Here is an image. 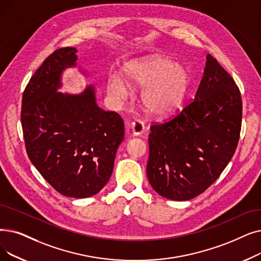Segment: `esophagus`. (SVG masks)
<instances>
[{
	"label": "esophagus",
	"mask_w": 261,
	"mask_h": 261,
	"mask_svg": "<svg viewBox=\"0 0 261 261\" xmlns=\"http://www.w3.org/2000/svg\"><path fill=\"white\" fill-rule=\"evenodd\" d=\"M131 129H132V133L134 135H141L145 131L144 121L141 119H135L131 123Z\"/></svg>",
	"instance_id": "34e87169"
}]
</instances>
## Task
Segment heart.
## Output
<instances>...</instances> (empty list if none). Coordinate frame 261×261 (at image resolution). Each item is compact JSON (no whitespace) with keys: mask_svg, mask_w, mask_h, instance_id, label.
<instances>
[{"mask_svg":"<svg viewBox=\"0 0 261 261\" xmlns=\"http://www.w3.org/2000/svg\"><path fill=\"white\" fill-rule=\"evenodd\" d=\"M122 76L110 75L109 95L116 101H122L128 95L127 84L144 87L141 94L143 106L151 114L160 116L171 114L181 106L190 81L185 67L156 55L127 63L122 68Z\"/></svg>","mask_w":261,"mask_h":261,"instance_id":"b5f03b06","label":"heart"}]
</instances>
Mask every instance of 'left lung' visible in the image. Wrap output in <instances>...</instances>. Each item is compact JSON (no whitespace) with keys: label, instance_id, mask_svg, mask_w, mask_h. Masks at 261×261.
I'll use <instances>...</instances> for the list:
<instances>
[{"label":"left lung","instance_id":"8db88e82","mask_svg":"<svg viewBox=\"0 0 261 261\" xmlns=\"http://www.w3.org/2000/svg\"><path fill=\"white\" fill-rule=\"evenodd\" d=\"M239 87L211 54L193 101L174 118L150 127L147 177L173 200L205 192L227 166L240 138Z\"/></svg>","mask_w":261,"mask_h":261}]
</instances>
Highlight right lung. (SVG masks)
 Wrapping results in <instances>:
<instances>
[{
	"label": "right lung",
	"mask_w": 261,
	"mask_h": 261,
	"mask_svg": "<svg viewBox=\"0 0 261 261\" xmlns=\"http://www.w3.org/2000/svg\"><path fill=\"white\" fill-rule=\"evenodd\" d=\"M75 53L72 47L56 49L33 74L22 96L21 124L41 176L62 195L85 198L110 180L124 123L118 113L97 106L92 85L80 95L58 92Z\"/></svg>",
	"instance_id": "1"
}]
</instances>
